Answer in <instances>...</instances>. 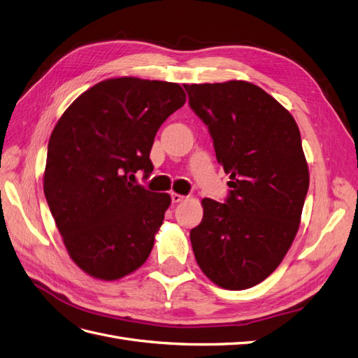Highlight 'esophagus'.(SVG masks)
<instances>
[{
    "mask_svg": "<svg viewBox=\"0 0 358 358\" xmlns=\"http://www.w3.org/2000/svg\"><path fill=\"white\" fill-rule=\"evenodd\" d=\"M182 200H185V197L180 196V194L176 192H171V203H180Z\"/></svg>",
    "mask_w": 358,
    "mask_h": 358,
    "instance_id": "34e87169",
    "label": "esophagus"
}]
</instances>
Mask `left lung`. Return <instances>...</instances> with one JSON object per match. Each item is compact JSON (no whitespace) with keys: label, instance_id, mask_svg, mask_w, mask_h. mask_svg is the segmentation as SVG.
I'll return each instance as SVG.
<instances>
[{"label":"left lung","instance_id":"obj_1","mask_svg":"<svg viewBox=\"0 0 358 358\" xmlns=\"http://www.w3.org/2000/svg\"><path fill=\"white\" fill-rule=\"evenodd\" d=\"M188 103L230 176L225 203L203 199L189 239L203 273L227 289L264 280L299 230L309 170L299 127L266 91L243 80L185 85Z\"/></svg>","mask_w":358,"mask_h":358}]
</instances>
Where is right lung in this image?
Here are the masks:
<instances>
[{"instance_id": "obj_1", "label": "right lung", "mask_w": 358, "mask_h": 358, "mask_svg": "<svg viewBox=\"0 0 358 358\" xmlns=\"http://www.w3.org/2000/svg\"><path fill=\"white\" fill-rule=\"evenodd\" d=\"M178 83L117 78L76 99L49 138L45 196L73 262L115 280L142 266L170 206L136 182L162 122L185 104Z\"/></svg>"}]
</instances>
